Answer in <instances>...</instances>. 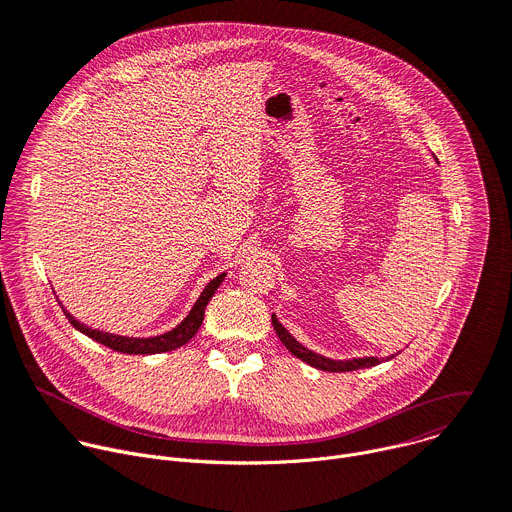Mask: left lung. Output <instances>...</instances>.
Wrapping results in <instances>:
<instances>
[{"mask_svg": "<svg viewBox=\"0 0 512 512\" xmlns=\"http://www.w3.org/2000/svg\"><path fill=\"white\" fill-rule=\"evenodd\" d=\"M271 322H273V328L279 336V340L283 342V346L298 356L300 360L308 362L310 367L314 369H320V371H328V373H346V371H356V369H369V367H377V364L385 362V360H391L395 358V354L387 356V358H377V356H364V358H350V360H332V358H326L322 354H316L312 350H308L304 344H300L294 336H291L277 320L275 314H271Z\"/></svg>", "mask_w": 512, "mask_h": 512, "instance_id": "left-lung-1", "label": "left lung"}]
</instances>
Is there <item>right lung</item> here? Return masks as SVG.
<instances>
[{
  "mask_svg": "<svg viewBox=\"0 0 512 512\" xmlns=\"http://www.w3.org/2000/svg\"><path fill=\"white\" fill-rule=\"evenodd\" d=\"M227 273H221L216 275L214 279H210L206 283V287L202 289V294L198 296L196 304L192 306V310L188 312V316L176 326L172 328L170 332H164L160 336H150V338H131V336H119V334H109V332H103V330H93L85 324H81L75 316H70L64 308V316L68 318V322L75 326L79 332H83L85 336L93 338L95 342L107 346V348H113L117 352H123V354H160V352H168V350H176L180 346H184L200 328L202 320H204V308L206 304L210 302V298L214 296V291L218 289V285L223 283ZM62 306V304H60Z\"/></svg>",
  "mask_w": 512,
  "mask_h": 512,
  "instance_id": "add662e5",
  "label": "right lung"
}]
</instances>
